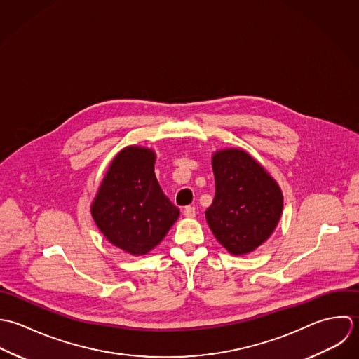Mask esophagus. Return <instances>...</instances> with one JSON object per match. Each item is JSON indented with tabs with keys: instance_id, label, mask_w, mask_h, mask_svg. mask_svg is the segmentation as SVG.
<instances>
[{
	"instance_id": "obj_1",
	"label": "esophagus",
	"mask_w": 359,
	"mask_h": 359,
	"mask_svg": "<svg viewBox=\"0 0 359 359\" xmlns=\"http://www.w3.org/2000/svg\"><path fill=\"white\" fill-rule=\"evenodd\" d=\"M183 214H184V216L186 217H194L196 216V208L194 207H191V205H189V207H186L184 208V211H183Z\"/></svg>"
}]
</instances>
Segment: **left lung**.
<instances>
[{
	"mask_svg": "<svg viewBox=\"0 0 359 359\" xmlns=\"http://www.w3.org/2000/svg\"><path fill=\"white\" fill-rule=\"evenodd\" d=\"M215 197L205 217L216 240L231 254L245 255L275 231L283 193L268 170L241 148L214 152Z\"/></svg>",
	"mask_w": 359,
	"mask_h": 359,
	"instance_id": "8db88e82",
	"label": "left lung"
}]
</instances>
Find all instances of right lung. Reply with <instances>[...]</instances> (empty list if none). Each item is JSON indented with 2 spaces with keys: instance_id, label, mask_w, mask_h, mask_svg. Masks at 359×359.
<instances>
[{
  "instance_id": "right-lung-1",
  "label": "right lung",
  "mask_w": 359,
  "mask_h": 359,
  "mask_svg": "<svg viewBox=\"0 0 359 359\" xmlns=\"http://www.w3.org/2000/svg\"><path fill=\"white\" fill-rule=\"evenodd\" d=\"M155 159L151 148H123L91 203V216L105 238L135 257L155 248L180 215L156 180Z\"/></svg>"
}]
</instances>
